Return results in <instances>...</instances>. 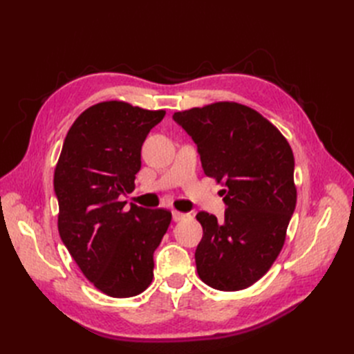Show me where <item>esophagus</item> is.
<instances>
[{"label":"esophagus","mask_w":354,"mask_h":354,"mask_svg":"<svg viewBox=\"0 0 354 354\" xmlns=\"http://www.w3.org/2000/svg\"><path fill=\"white\" fill-rule=\"evenodd\" d=\"M186 217V214H183V212H180V211H173V220L174 221H181Z\"/></svg>","instance_id":"34e87169"}]
</instances>
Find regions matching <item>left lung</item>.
I'll return each mask as SVG.
<instances>
[{
    "mask_svg": "<svg viewBox=\"0 0 354 354\" xmlns=\"http://www.w3.org/2000/svg\"><path fill=\"white\" fill-rule=\"evenodd\" d=\"M173 118L196 143L205 176L226 186L223 221L196 214L203 229L198 274L214 289L241 291L267 273L285 243L297 203L292 149L270 121L241 103L217 102Z\"/></svg>",
    "mask_w": 354,
    "mask_h": 354,
    "instance_id": "obj_1",
    "label": "left lung"
}]
</instances>
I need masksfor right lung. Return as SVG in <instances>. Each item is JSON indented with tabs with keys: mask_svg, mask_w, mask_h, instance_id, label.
Segmentation results:
<instances>
[{
	"mask_svg": "<svg viewBox=\"0 0 354 354\" xmlns=\"http://www.w3.org/2000/svg\"><path fill=\"white\" fill-rule=\"evenodd\" d=\"M165 111L109 100L85 109L66 134L55 169L57 227L69 254L103 294H142L153 279V252L171 223L168 209H146L120 196L134 190L140 152Z\"/></svg>",
	"mask_w": 354,
	"mask_h": 354,
	"instance_id": "right-lung-1",
	"label": "right lung"
}]
</instances>
